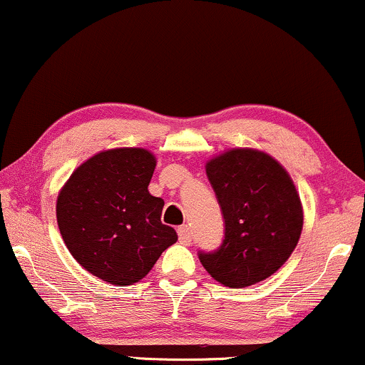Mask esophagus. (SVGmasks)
<instances>
[{"label":"esophagus","instance_id":"1","mask_svg":"<svg viewBox=\"0 0 365 365\" xmlns=\"http://www.w3.org/2000/svg\"><path fill=\"white\" fill-rule=\"evenodd\" d=\"M178 235H179V240L182 242V244H191L192 240V235H191V230L187 225H182V227L178 228Z\"/></svg>","mask_w":365,"mask_h":365}]
</instances>
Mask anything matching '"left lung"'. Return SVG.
I'll list each match as a JSON object with an SVG mask.
<instances>
[{"label":"left lung","instance_id":"8db88e82","mask_svg":"<svg viewBox=\"0 0 365 365\" xmlns=\"http://www.w3.org/2000/svg\"><path fill=\"white\" fill-rule=\"evenodd\" d=\"M222 208L225 237L200 252L208 274L223 286L264 281L289 259L303 230V206L286 169L265 152L232 148L206 164Z\"/></svg>","mask_w":365,"mask_h":365}]
</instances>
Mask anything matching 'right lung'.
<instances>
[{
    "label": "right lung",
    "mask_w": 365,
    "mask_h": 365,
    "mask_svg": "<svg viewBox=\"0 0 365 365\" xmlns=\"http://www.w3.org/2000/svg\"><path fill=\"white\" fill-rule=\"evenodd\" d=\"M155 157L145 148H111L71 174L57 196V225L73 257L115 286L145 277L178 240L160 222L164 200L148 192Z\"/></svg>",
    "instance_id": "obj_1"
}]
</instances>
